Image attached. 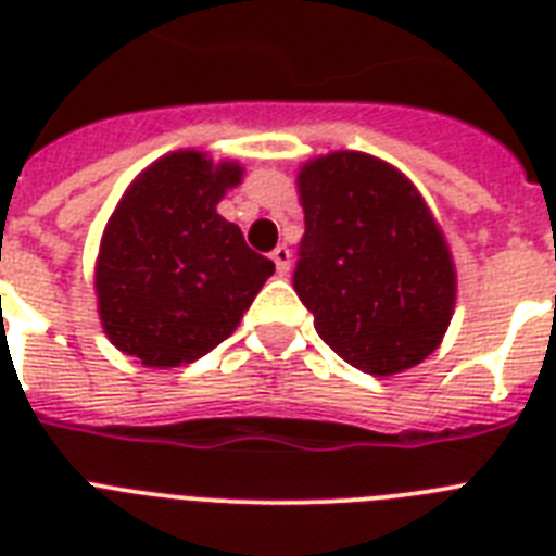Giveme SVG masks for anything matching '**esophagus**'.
Returning a JSON list of instances; mask_svg holds the SVG:
<instances>
[{"label": "esophagus", "mask_w": 556, "mask_h": 556, "mask_svg": "<svg viewBox=\"0 0 556 556\" xmlns=\"http://www.w3.org/2000/svg\"><path fill=\"white\" fill-rule=\"evenodd\" d=\"M270 260H274V265H277L279 277H286L288 270H291V251H288L286 244H277V248L270 251Z\"/></svg>", "instance_id": "esophagus-1"}]
</instances>
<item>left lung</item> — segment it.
I'll return each instance as SVG.
<instances>
[{
	"mask_svg": "<svg viewBox=\"0 0 556 556\" xmlns=\"http://www.w3.org/2000/svg\"><path fill=\"white\" fill-rule=\"evenodd\" d=\"M305 233L294 291L346 364L395 375L447 331L456 274L444 236L409 181L364 152H334L300 173Z\"/></svg>",
	"mask_w": 556,
	"mask_h": 556,
	"instance_id": "obj_1",
	"label": "left lung"
}]
</instances>
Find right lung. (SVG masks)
Instances as JSON below:
<instances>
[{
  "label": "right lung",
  "instance_id": "obj_1",
  "mask_svg": "<svg viewBox=\"0 0 556 556\" xmlns=\"http://www.w3.org/2000/svg\"><path fill=\"white\" fill-rule=\"evenodd\" d=\"M236 164L173 152L135 178L103 233L98 256L100 320L109 340L143 366H181L207 355L242 320L274 274L216 213Z\"/></svg>",
  "mask_w": 556,
  "mask_h": 556
}]
</instances>
